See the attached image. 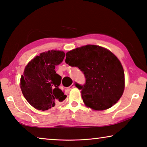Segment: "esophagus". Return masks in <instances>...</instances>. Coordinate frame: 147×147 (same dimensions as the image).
<instances>
[{
  "instance_id": "obj_1",
  "label": "esophagus",
  "mask_w": 147,
  "mask_h": 147,
  "mask_svg": "<svg viewBox=\"0 0 147 147\" xmlns=\"http://www.w3.org/2000/svg\"><path fill=\"white\" fill-rule=\"evenodd\" d=\"M74 87H75V84H74V83H72L71 85V86H69V89H71V88H74Z\"/></svg>"
}]
</instances>
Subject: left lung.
Wrapping results in <instances>:
<instances>
[{"mask_svg": "<svg viewBox=\"0 0 147 147\" xmlns=\"http://www.w3.org/2000/svg\"><path fill=\"white\" fill-rule=\"evenodd\" d=\"M65 62L78 67L85 76V85H76L81 90L83 102L87 107L94 111L106 110L123 94V67L109 49L96 45L77 47L66 53Z\"/></svg>", "mask_w": 147, "mask_h": 147, "instance_id": "left-lung-1", "label": "left lung"}]
</instances>
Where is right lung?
Here are the masks:
<instances>
[{
	"instance_id": "obj_1",
	"label": "right lung",
	"mask_w": 147,
	"mask_h": 147,
	"mask_svg": "<svg viewBox=\"0 0 147 147\" xmlns=\"http://www.w3.org/2000/svg\"><path fill=\"white\" fill-rule=\"evenodd\" d=\"M64 57V51L51 50L41 53L25 66L20 88L26 101L35 109L48 110L67 97L59 87L61 76L55 70Z\"/></svg>"
}]
</instances>
